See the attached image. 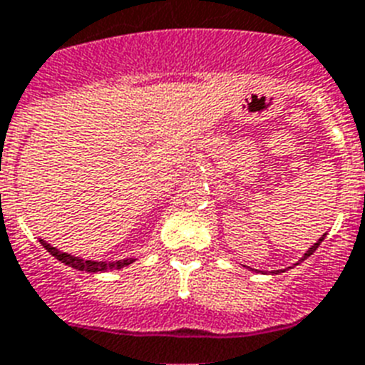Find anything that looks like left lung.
<instances>
[{"label":"left lung","mask_w":365,"mask_h":365,"mask_svg":"<svg viewBox=\"0 0 365 365\" xmlns=\"http://www.w3.org/2000/svg\"><path fill=\"white\" fill-rule=\"evenodd\" d=\"M324 237H327V233H324V235H323V237H321V239H319V240H317V242L313 244L312 248H309V250H308V252H306V254H304V257H302V259H300V261H304V259H308V257H309V255H312V254H313V252H315V250H317V248H319V244L323 242V240H324ZM297 264H298V263H297ZM274 272H279V270H274Z\"/></svg>","instance_id":"1"}]
</instances>
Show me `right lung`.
I'll use <instances>...</instances> for the list:
<instances>
[{
  "label": "right lung",
  "instance_id": "right-lung-1",
  "mask_svg": "<svg viewBox=\"0 0 365 365\" xmlns=\"http://www.w3.org/2000/svg\"><path fill=\"white\" fill-rule=\"evenodd\" d=\"M38 242L44 246V248L50 252L56 259H59L61 263L68 264L72 269L76 270H86V272H106V270H119L123 267H128L130 263H134V257L128 259H119V261H89V259H81V257H74L71 254H65L61 250L53 248L52 244H48L46 240H38Z\"/></svg>",
  "mask_w": 365,
  "mask_h": 365
}]
</instances>
